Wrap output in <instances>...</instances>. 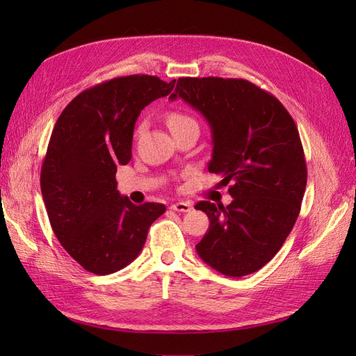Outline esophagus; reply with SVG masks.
Wrapping results in <instances>:
<instances>
[{"label":"esophagus","instance_id":"1","mask_svg":"<svg viewBox=\"0 0 356 356\" xmlns=\"http://www.w3.org/2000/svg\"><path fill=\"white\" fill-rule=\"evenodd\" d=\"M191 208L193 205L188 202H176L171 205V209L177 211V213H188V211H191Z\"/></svg>","mask_w":356,"mask_h":356}]
</instances>
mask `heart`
I'll list each match as a JSON object with an SVG mask.
<instances>
[{"instance_id":"obj_1","label":"heart","mask_w":356,"mask_h":356,"mask_svg":"<svg viewBox=\"0 0 356 356\" xmlns=\"http://www.w3.org/2000/svg\"><path fill=\"white\" fill-rule=\"evenodd\" d=\"M166 124H168L170 130L172 133V131H176L177 128H182L188 124H195V122L182 111H171V113H168V116H166Z\"/></svg>"}]
</instances>
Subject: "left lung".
<instances>
[{
  "instance_id": "8db88e82",
  "label": "left lung",
  "mask_w": 356,
  "mask_h": 356,
  "mask_svg": "<svg viewBox=\"0 0 356 356\" xmlns=\"http://www.w3.org/2000/svg\"><path fill=\"white\" fill-rule=\"evenodd\" d=\"M177 97L207 119L208 171L231 184L228 207L195 205L209 218L195 251L223 275L252 274L280 251L300 214L307 170L297 125L275 96L246 79L179 78L170 99Z\"/></svg>"
}]
</instances>
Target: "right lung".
I'll use <instances>...</instances> for the list:
<instances>
[{"instance_id": "1", "label": "right lung", "mask_w": 356, "mask_h": 356, "mask_svg": "<svg viewBox=\"0 0 356 356\" xmlns=\"http://www.w3.org/2000/svg\"><path fill=\"white\" fill-rule=\"evenodd\" d=\"M176 81L131 74L97 84L67 105L53 128L41 168V193L51 229L82 268L108 275L145 245L162 203L136 207L118 191L116 170L131 159L134 124Z\"/></svg>"}]
</instances>
